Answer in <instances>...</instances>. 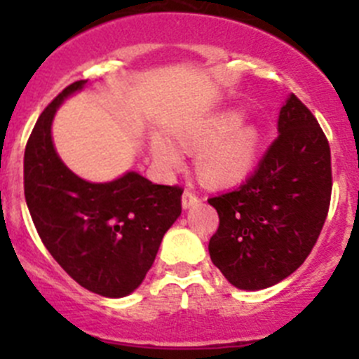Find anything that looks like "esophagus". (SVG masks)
Masks as SVG:
<instances>
[{
    "instance_id": "1",
    "label": "esophagus",
    "mask_w": 359,
    "mask_h": 359,
    "mask_svg": "<svg viewBox=\"0 0 359 359\" xmlns=\"http://www.w3.org/2000/svg\"><path fill=\"white\" fill-rule=\"evenodd\" d=\"M200 201H201L200 194H196V193H194V191L187 189L186 193L182 194V206H184V208H191V206L198 205V203H200Z\"/></svg>"
}]
</instances>
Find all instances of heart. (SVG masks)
Masks as SVG:
<instances>
[{"mask_svg": "<svg viewBox=\"0 0 359 359\" xmlns=\"http://www.w3.org/2000/svg\"><path fill=\"white\" fill-rule=\"evenodd\" d=\"M241 121L243 114L240 111H222L173 132L180 149H200L194 168L206 186H231L243 180L253 168L260 149V130ZM151 151L154 161L163 168L179 166L180 154L165 139H154Z\"/></svg>", "mask_w": 359, "mask_h": 359, "instance_id": "obj_1", "label": "heart"}]
</instances>
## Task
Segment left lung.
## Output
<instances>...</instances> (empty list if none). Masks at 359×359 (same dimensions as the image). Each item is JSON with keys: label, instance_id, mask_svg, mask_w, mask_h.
<instances>
[{"label": "left lung", "instance_id": "1", "mask_svg": "<svg viewBox=\"0 0 359 359\" xmlns=\"http://www.w3.org/2000/svg\"><path fill=\"white\" fill-rule=\"evenodd\" d=\"M278 132L240 187L208 198L219 213L210 259L241 290L273 287L299 269L330 208L328 139L293 93L281 107Z\"/></svg>", "mask_w": 359, "mask_h": 359}]
</instances>
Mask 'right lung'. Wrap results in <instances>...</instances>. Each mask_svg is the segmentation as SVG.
Instances as JSON below:
<instances>
[{"mask_svg":"<svg viewBox=\"0 0 359 359\" xmlns=\"http://www.w3.org/2000/svg\"><path fill=\"white\" fill-rule=\"evenodd\" d=\"M85 83L64 88L36 121L24 153V194L36 231L59 266L86 290L118 299L144 281L182 212L184 189L153 184L137 172L92 184L60 161L52 142L53 116Z\"/></svg>","mask_w":359,"mask_h":359,"instance_id":"obj_1","label":"right lung"}]
</instances>
